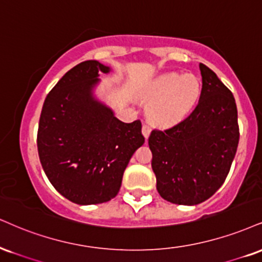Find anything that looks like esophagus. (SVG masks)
<instances>
[{
	"label": "esophagus",
	"mask_w": 262,
	"mask_h": 262,
	"mask_svg": "<svg viewBox=\"0 0 262 262\" xmlns=\"http://www.w3.org/2000/svg\"><path fill=\"white\" fill-rule=\"evenodd\" d=\"M141 132H143V135L147 139L151 133V125L149 124V123H144L143 128H141Z\"/></svg>",
	"instance_id": "34e87169"
}]
</instances>
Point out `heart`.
Wrapping results in <instances>:
<instances>
[{"instance_id":"1","label":"heart","mask_w":262,"mask_h":262,"mask_svg":"<svg viewBox=\"0 0 262 262\" xmlns=\"http://www.w3.org/2000/svg\"><path fill=\"white\" fill-rule=\"evenodd\" d=\"M200 96V83L193 74L166 73L150 81L143 90L149 117L161 127L177 124L193 111Z\"/></svg>"}]
</instances>
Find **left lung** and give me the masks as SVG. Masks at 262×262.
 <instances>
[{
	"label": "left lung",
	"mask_w": 262,
	"mask_h": 262,
	"mask_svg": "<svg viewBox=\"0 0 262 262\" xmlns=\"http://www.w3.org/2000/svg\"><path fill=\"white\" fill-rule=\"evenodd\" d=\"M203 88L194 111L149 137L151 167L163 199L178 205L207 200L226 181L239 143L238 112L231 90L200 63Z\"/></svg>",
	"instance_id": "left-lung-1"
}]
</instances>
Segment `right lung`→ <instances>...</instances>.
Instances as JSON below:
<instances>
[{"mask_svg": "<svg viewBox=\"0 0 262 262\" xmlns=\"http://www.w3.org/2000/svg\"><path fill=\"white\" fill-rule=\"evenodd\" d=\"M110 67L85 61L68 71L46 96L37 130L41 166L56 190L79 205L110 201L144 144L141 122L124 123L94 97L99 73Z\"/></svg>", "mask_w": 262, "mask_h": 262, "instance_id": "obj_1", "label": "right lung"}]
</instances>
